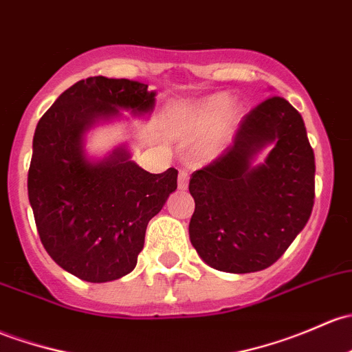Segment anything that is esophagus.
<instances>
[{"mask_svg":"<svg viewBox=\"0 0 352 352\" xmlns=\"http://www.w3.org/2000/svg\"><path fill=\"white\" fill-rule=\"evenodd\" d=\"M188 184V172L187 170H180L179 173V188L180 190H186Z\"/></svg>","mask_w":352,"mask_h":352,"instance_id":"esophagus-1","label":"esophagus"}]
</instances>
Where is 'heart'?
I'll list each match as a JSON object with an SVG mask.
<instances>
[{
	"mask_svg": "<svg viewBox=\"0 0 352 352\" xmlns=\"http://www.w3.org/2000/svg\"><path fill=\"white\" fill-rule=\"evenodd\" d=\"M229 98L226 96H210L202 101L180 104L173 108L168 118V128L173 136L184 142H194L206 135L210 128L217 124L223 114L229 108ZM221 145V135L214 136L212 142L207 143L206 151H214Z\"/></svg>",
	"mask_w": 352,
	"mask_h": 352,
	"instance_id": "obj_1",
	"label": "heart"
}]
</instances>
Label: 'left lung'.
Masks as SVG:
<instances>
[{
    "instance_id": "1",
    "label": "left lung",
    "mask_w": 352,
    "mask_h": 352,
    "mask_svg": "<svg viewBox=\"0 0 352 352\" xmlns=\"http://www.w3.org/2000/svg\"><path fill=\"white\" fill-rule=\"evenodd\" d=\"M266 144L265 164L250 165ZM192 246L212 268L253 273L278 260L305 228L316 197V158L297 109L280 96L244 114L232 145L188 182Z\"/></svg>"
}]
</instances>
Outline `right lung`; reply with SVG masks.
Wrapping results in <instances>:
<instances>
[{
	"instance_id": "add662e5",
	"label": "right lung",
	"mask_w": 352,
	"mask_h": 352,
	"mask_svg": "<svg viewBox=\"0 0 352 352\" xmlns=\"http://www.w3.org/2000/svg\"><path fill=\"white\" fill-rule=\"evenodd\" d=\"M155 92L129 79L96 76L58 96L40 118L28 168V199L40 241L65 272L91 283L133 272L148 221L177 188V170L150 173L118 148L89 162L84 131L120 109L150 113Z\"/></svg>"
}]
</instances>
